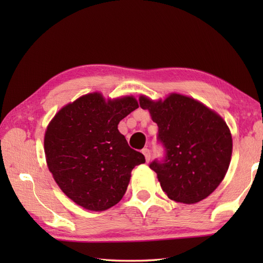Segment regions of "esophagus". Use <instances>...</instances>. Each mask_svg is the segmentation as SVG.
<instances>
[{
    "label": "esophagus",
    "mask_w": 263,
    "mask_h": 263,
    "mask_svg": "<svg viewBox=\"0 0 263 263\" xmlns=\"http://www.w3.org/2000/svg\"><path fill=\"white\" fill-rule=\"evenodd\" d=\"M142 154L144 155V157H146V160L149 161L150 158H152V152L148 148H143L142 149Z\"/></svg>",
    "instance_id": "esophagus-1"
}]
</instances>
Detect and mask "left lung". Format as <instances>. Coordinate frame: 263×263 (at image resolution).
I'll return each instance as SVG.
<instances>
[{"label": "left lung", "mask_w": 263, "mask_h": 263, "mask_svg": "<svg viewBox=\"0 0 263 263\" xmlns=\"http://www.w3.org/2000/svg\"><path fill=\"white\" fill-rule=\"evenodd\" d=\"M140 106L157 123V141L164 157L149 167L157 173L170 199L195 203L215 191L225 177L232 157V136L221 117L204 105L172 93L164 102L141 96Z\"/></svg>", "instance_id": "obj_1"}]
</instances>
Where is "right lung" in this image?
Instances as JSON below:
<instances>
[{"mask_svg": "<svg viewBox=\"0 0 263 263\" xmlns=\"http://www.w3.org/2000/svg\"><path fill=\"white\" fill-rule=\"evenodd\" d=\"M138 107L133 97L105 102L95 92L66 105L49 123L44 140L48 170L77 204L102 211L125 194L132 170L146 159L117 125Z\"/></svg>", "mask_w": 263, "mask_h": 263, "instance_id": "add662e5", "label": "right lung"}]
</instances>
